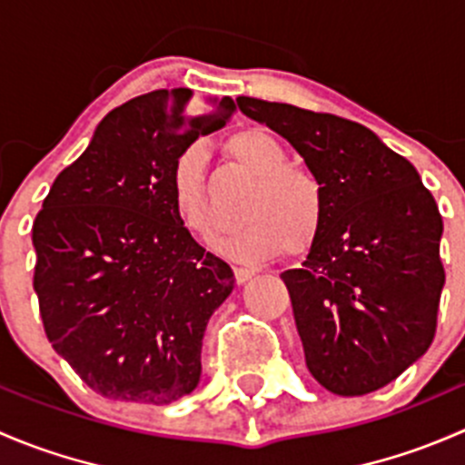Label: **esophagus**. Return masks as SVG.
Wrapping results in <instances>:
<instances>
[{
  "label": "esophagus",
  "instance_id": "esophagus-1",
  "mask_svg": "<svg viewBox=\"0 0 465 465\" xmlns=\"http://www.w3.org/2000/svg\"><path fill=\"white\" fill-rule=\"evenodd\" d=\"M233 274H236V281H238V283H247V281H250L252 276L256 274V272L252 270V267H242V265H236V267H233Z\"/></svg>",
  "mask_w": 465,
  "mask_h": 465
}]
</instances>
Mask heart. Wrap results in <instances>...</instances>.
I'll return each mask as SVG.
<instances>
[{"instance_id": "heart-1", "label": "heart", "mask_w": 465, "mask_h": 465, "mask_svg": "<svg viewBox=\"0 0 465 465\" xmlns=\"http://www.w3.org/2000/svg\"><path fill=\"white\" fill-rule=\"evenodd\" d=\"M229 154L245 168L256 184L242 203V229L223 241V252L233 259L265 261L283 250L285 256H303L320 238L323 223L322 186L308 171L288 166L283 143L267 130H241L227 142ZM206 153L191 143L173 162L168 193L180 223L200 238H213L220 218L211 209L204 184Z\"/></svg>"}]
</instances>
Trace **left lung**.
I'll return each instance as SVG.
<instances>
[{"mask_svg": "<svg viewBox=\"0 0 465 465\" xmlns=\"http://www.w3.org/2000/svg\"><path fill=\"white\" fill-rule=\"evenodd\" d=\"M245 116L297 150L322 186L320 238L281 274L306 367L337 396H364L430 349L443 220L419 171L355 121L238 96Z\"/></svg>", "mask_w": 465, "mask_h": 465, "instance_id": "1", "label": "left lung"}]
</instances>
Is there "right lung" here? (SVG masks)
I'll return each mask as SVG.
<instances>
[{"instance_id": "obj_1", "label": "right lung", "mask_w": 465, "mask_h": 465, "mask_svg": "<svg viewBox=\"0 0 465 465\" xmlns=\"http://www.w3.org/2000/svg\"><path fill=\"white\" fill-rule=\"evenodd\" d=\"M191 98L186 87L157 89L112 110L33 223L46 337L112 401L168 405L193 391L206 323L236 285L168 193L177 154L236 110L229 96L200 107Z\"/></svg>"}]
</instances>
